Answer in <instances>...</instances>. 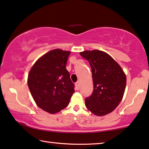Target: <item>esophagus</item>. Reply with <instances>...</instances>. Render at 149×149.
<instances>
[{"mask_svg": "<svg viewBox=\"0 0 149 149\" xmlns=\"http://www.w3.org/2000/svg\"><path fill=\"white\" fill-rule=\"evenodd\" d=\"M75 85H76V87L77 89H79L80 88V82H77L76 84H75Z\"/></svg>", "mask_w": 149, "mask_h": 149, "instance_id": "obj_1", "label": "esophagus"}]
</instances>
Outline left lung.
I'll return each mask as SVG.
<instances>
[{
  "label": "left lung",
  "instance_id": "obj_1",
  "mask_svg": "<svg viewBox=\"0 0 149 149\" xmlns=\"http://www.w3.org/2000/svg\"><path fill=\"white\" fill-rule=\"evenodd\" d=\"M90 63L93 82V92L86 98L87 109L96 116L110 114L123 97L126 75L119 64L105 52L93 49L80 52Z\"/></svg>",
  "mask_w": 149,
  "mask_h": 149
}]
</instances>
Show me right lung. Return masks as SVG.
Listing matches in <instances>:
<instances>
[{
    "mask_svg": "<svg viewBox=\"0 0 149 149\" xmlns=\"http://www.w3.org/2000/svg\"><path fill=\"white\" fill-rule=\"evenodd\" d=\"M70 51L54 49L41 56L28 75V86L37 106L49 114L66 108L74 93V84L66 69Z\"/></svg>",
    "mask_w": 149,
    "mask_h": 149,
    "instance_id": "obj_1",
    "label": "right lung"
}]
</instances>
